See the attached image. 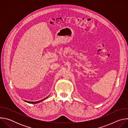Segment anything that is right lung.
Wrapping results in <instances>:
<instances>
[{"mask_svg": "<svg viewBox=\"0 0 128 128\" xmlns=\"http://www.w3.org/2000/svg\"><path fill=\"white\" fill-rule=\"evenodd\" d=\"M48 97H46V98H44V99H42V100H40V101H36V102H30V101H26V102H28V103H32V104H36V103H38V102H41V101H42L44 100V99H46Z\"/></svg>", "mask_w": 128, "mask_h": 128, "instance_id": "1", "label": "right lung"}]
</instances>
